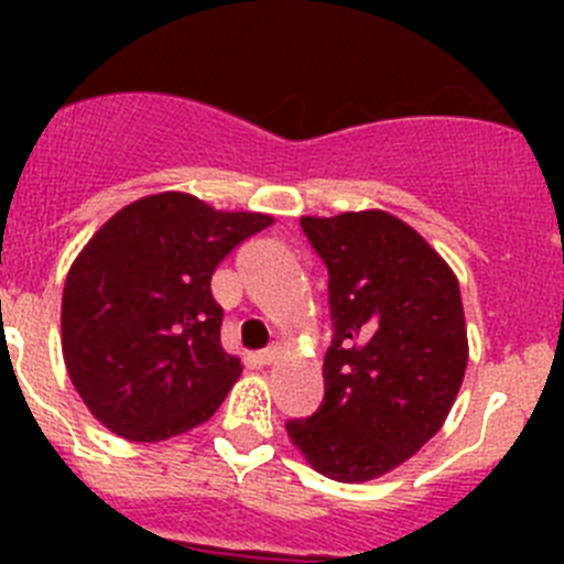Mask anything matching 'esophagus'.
Returning a JSON list of instances; mask_svg holds the SVG:
<instances>
[{
	"mask_svg": "<svg viewBox=\"0 0 564 564\" xmlns=\"http://www.w3.org/2000/svg\"><path fill=\"white\" fill-rule=\"evenodd\" d=\"M278 355H281V349H278V346H267V349L259 351V355H256V357H259L261 366H272V362L278 360Z\"/></svg>",
	"mask_w": 564,
	"mask_h": 564,
	"instance_id": "34e87169",
	"label": "esophagus"
}]
</instances>
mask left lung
<instances>
[{
    "label": "left lung",
    "instance_id": "1",
    "mask_svg": "<svg viewBox=\"0 0 564 564\" xmlns=\"http://www.w3.org/2000/svg\"><path fill=\"white\" fill-rule=\"evenodd\" d=\"M300 226L329 272L333 344L322 406L286 434L318 475L366 482L414 456L456 403L469 360L458 278L382 209Z\"/></svg>",
    "mask_w": 564,
    "mask_h": 564
}]
</instances>
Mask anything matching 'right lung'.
Returning <instances> with one entry per match:
<instances>
[{"label": "right lung", "mask_w": 564, "mask_h": 564, "mask_svg": "<svg viewBox=\"0 0 564 564\" xmlns=\"http://www.w3.org/2000/svg\"><path fill=\"white\" fill-rule=\"evenodd\" d=\"M270 224L166 191L95 231L62 292V355L95 420L122 440L163 442L213 417L242 366L220 346L209 281Z\"/></svg>", "instance_id": "right-lung-1"}]
</instances>
